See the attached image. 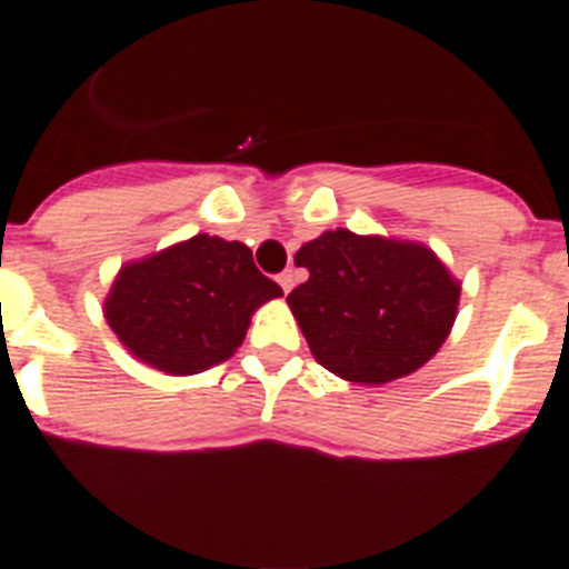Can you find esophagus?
I'll list each match as a JSON object with an SVG mask.
<instances>
[{"label":"esophagus","instance_id":"1","mask_svg":"<svg viewBox=\"0 0 569 569\" xmlns=\"http://www.w3.org/2000/svg\"><path fill=\"white\" fill-rule=\"evenodd\" d=\"M277 283L283 286V292H289V289H292V286H295V274H292V271H289V268H286L283 274L277 277Z\"/></svg>","mask_w":569,"mask_h":569}]
</instances>
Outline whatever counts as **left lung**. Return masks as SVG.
Here are the masks:
<instances>
[{"label":"left lung","instance_id":"obj_1","mask_svg":"<svg viewBox=\"0 0 569 569\" xmlns=\"http://www.w3.org/2000/svg\"><path fill=\"white\" fill-rule=\"evenodd\" d=\"M310 280L289 307L328 372L355 383H387L428 363L446 342L460 286L422 244L325 232L295 253Z\"/></svg>","mask_w":569,"mask_h":569}]
</instances>
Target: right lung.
Masks as SVG:
<instances>
[{"mask_svg":"<svg viewBox=\"0 0 569 569\" xmlns=\"http://www.w3.org/2000/svg\"><path fill=\"white\" fill-rule=\"evenodd\" d=\"M283 289L241 241L194 236L118 274L106 319L120 342L168 375H197L241 346L259 303Z\"/></svg>","mask_w":569,"mask_h":569,"instance_id":"1","label":"right lung"}]
</instances>
